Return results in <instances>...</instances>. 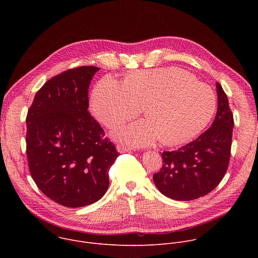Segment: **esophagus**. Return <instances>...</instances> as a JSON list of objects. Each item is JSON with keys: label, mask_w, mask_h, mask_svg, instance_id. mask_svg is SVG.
I'll return each mask as SVG.
<instances>
[{"label": "esophagus", "mask_w": 258, "mask_h": 258, "mask_svg": "<svg viewBox=\"0 0 258 258\" xmlns=\"http://www.w3.org/2000/svg\"><path fill=\"white\" fill-rule=\"evenodd\" d=\"M116 149L119 153H123V152H131L133 150L132 147L125 146V145H117L116 146Z\"/></svg>", "instance_id": "esophagus-1"}]
</instances>
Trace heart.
I'll return each instance as SVG.
<instances>
[{"label":"heart","mask_w":258,"mask_h":258,"mask_svg":"<svg viewBox=\"0 0 258 258\" xmlns=\"http://www.w3.org/2000/svg\"><path fill=\"white\" fill-rule=\"evenodd\" d=\"M143 106L148 119L119 126L112 136L135 146L151 145L159 138L165 145H174L198 135L209 123L216 96L208 85L176 67L137 71L123 84L105 77L92 92V112L106 126L135 117Z\"/></svg>","instance_id":"b5f03b06"}]
</instances>
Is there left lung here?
Listing matches in <instances>:
<instances>
[{
    "label": "left lung",
    "mask_w": 258,
    "mask_h": 258,
    "mask_svg": "<svg viewBox=\"0 0 258 258\" xmlns=\"http://www.w3.org/2000/svg\"><path fill=\"white\" fill-rule=\"evenodd\" d=\"M215 85L217 112L211 126L181 148L163 152L162 168L153 174L157 189L170 199L190 201L205 196L228 169L234 118L223 87Z\"/></svg>",
    "instance_id": "1"
}]
</instances>
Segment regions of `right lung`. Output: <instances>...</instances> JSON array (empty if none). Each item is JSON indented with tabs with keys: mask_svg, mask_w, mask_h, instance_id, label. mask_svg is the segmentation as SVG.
<instances>
[{
	"mask_svg": "<svg viewBox=\"0 0 258 258\" xmlns=\"http://www.w3.org/2000/svg\"><path fill=\"white\" fill-rule=\"evenodd\" d=\"M99 69L82 66L49 80L26 116L30 174L47 197L66 207L100 200L119 155L88 110L89 87Z\"/></svg>",
	"mask_w": 258,
	"mask_h": 258,
	"instance_id": "right-lung-1",
	"label": "right lung"
}]
</instances>
